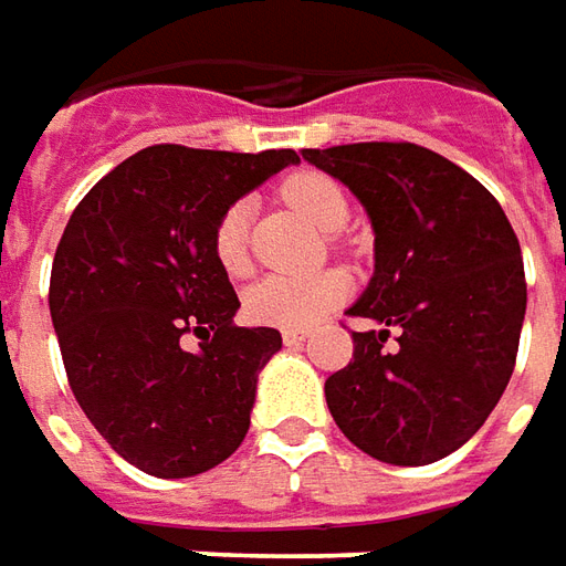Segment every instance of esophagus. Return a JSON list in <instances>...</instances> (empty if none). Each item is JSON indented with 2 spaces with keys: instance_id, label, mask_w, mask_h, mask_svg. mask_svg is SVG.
<instances>
[{
  "instance_id": "obj_1",
  "label": "esophagus",
  "mask_w": 566,
  "mask_h": 566,
  "mask_svg": "<svg viewBox=\"0 0 566 566\" xmlns=\"http://www.w3.org/2000/svg\"><path fill=\"white\" fill-rule=\"evenodd\" d=\"M310 337V332H303V328H284L282 332V340L287 344V347H297V344H303Z\"/></svg>"
}]
</instances>
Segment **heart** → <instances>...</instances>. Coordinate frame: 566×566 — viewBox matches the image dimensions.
<instances>
[{"mask_svg": "<svg viewBox=\"0 0 566 566\" xmlns=\"http://www.w3.org/2000/svg\"><path fill=\"white\" fill-rule=\"evenodd\" d=\"M284 201L294 203L322 229H340L349 217L344 188L332 176L300 170L282 182ZM248 222L251 203L234 201L222 210L213 226V256L229 275L248 272ZM349 297V279L340 269L315 275H266L244 291V313L256 325L272 328H310L318 318L334 313Z\"/></svg>", "mask_w": 566, "mask_h": 566, "instance_id": "heart-1", "label": "heart"}]
</instances>
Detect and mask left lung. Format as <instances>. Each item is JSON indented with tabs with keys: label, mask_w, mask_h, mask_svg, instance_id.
I'll use <instances>...</instances> for the list:
<instances>
[{
	"label": "left lung",
	"mask_w": 566,
	"mask_h": 566,
	"mask_svg": "<svg viewBox=\"0 0 566 566\" xmlns=\"http://www.w3.org/2000/svg\"><path fill=\"white\" fill-rule=\"evenodd\" d=\"M303 157L340 179L375 229V275L347 315L380 328L353 332V359L325 380L332 418L371 459H446L483 428L514 371L526 313L517 234L471 172L412 142Z\"/></svg>",
	"instance_id": "left-lung-1"
}]
</instances>
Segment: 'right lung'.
<instances>
[{
    "label": "right lung",
    "mask_w": 566,
    "mask_h": 566,
    "mask_svg": "<svg viewBox=\"0 0 566 566\" xmlns=\"http://www.w3.org/2000/svg\"><path fill=\"white\" fill-rule=\"evenodd\" d=\"M297 151L151 145L76 203L61 234L49 310L71 390L107 446L138 471L195 476L251 428L275 328H238V294L213 256L222 210ZM202 337L198 350L181 337Z\"/></svg>",
    "instance_id": "add662e5"
}]
</instances>
